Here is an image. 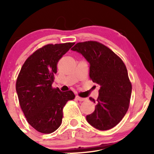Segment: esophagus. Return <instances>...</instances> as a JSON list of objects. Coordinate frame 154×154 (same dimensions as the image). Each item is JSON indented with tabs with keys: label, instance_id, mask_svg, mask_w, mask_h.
Returning a JSON list of instances; mask_svg holds the SVG:
<instances>
[{
	"label": "esophagus",
	"instance_id": "1",
	"mask_svg": "<svg viewBox=\"0 0 154 154\" xmlns=\"http://www.w3.org/2000/svg\"><path fill=\"white\" fill-rule=\"evenodd\" d=\"M75 99H76L77 100L80 101V102H83V101H85L86 99L85 98H82V97H80L79 96H75Z\"/></svg>",
	"mask_w": 154,
	"mask_h": 154
}]
</instances>
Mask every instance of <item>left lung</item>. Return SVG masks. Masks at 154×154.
Instances as JSON below:
<instances>
[{
    "label": "left lung",
    "mask_w": 154,
    "mask_h": 154,
    "mask_svg": "<svg viewBox=\"0 0 154 154\" xmlns=\"http://www.w3.org/2000/svg\"><path fill=\"white\" fill-rule=\"evenodd\" d=\"M71 50L81 54L90 64V77L100 86L95 110L86 116L100 130L115 127L129 107L132 85L126 66L112 50L96 41L79 43ZM90 100L95 103L94 99Z\"/></svg>",
    "instance_id": "1"
}]
</instances>
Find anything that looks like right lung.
<instances>
[{
  "label": "right lung",
  "instance_id": "1",
  "mask_svg": "<svg viewBox=\"0 0 154 154\" xmlns=\"http://www.w3.org/2000/svg\"><path fill=\"white\" fill-rule=\"evenodd\" d=\"M73 45L43 46L25 61L19 73L16 91L21 109L28 123L41 133H52L60 127L63 107L75 97L71 90L52 88L58 61Z\"/></svg>",
  "mask_w": 154,
  "mask_h": 154
}]
</instances>
